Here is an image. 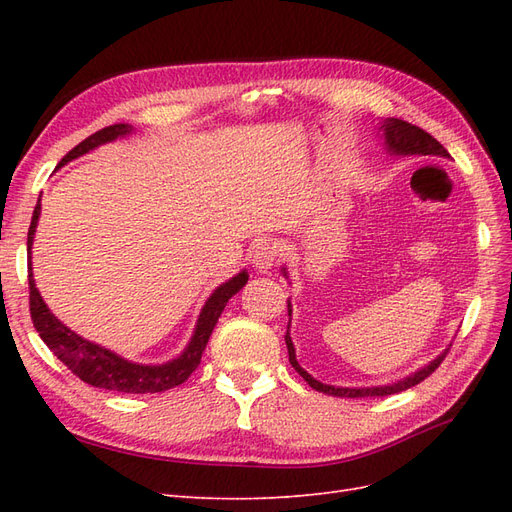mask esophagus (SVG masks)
I'll return each instance as SVG.
<instances>
[{"label":"esophagus","instance_id":"1","mask_svg":"<svg viewBox=\"0 0 512 512\" xmlns=\"http://www.w3.org/2000/svg\"><path fill=\"white\" fill-rule=\"evenodd\" d=\"M277 260V247L273 243H260L256 245V250L252 254V265L258 273H267L269 269H273Z\"/></svg>","mask_w":512,"mask_h":512}]
</instances>
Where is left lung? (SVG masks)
Wrapping results in <instances>:
<instances>
[{
  "label": "left lung",
  "instance_id": "8db88e82",
  "mask_svg": "<svg viewBox=\"0 0 512 512\" xmlns=\"http://www.w3.org/2000/svg\"><path fill=\"white\" fill-rule=\"evenodd\" d=\"M384 138H386V145H389V149L393 153H399V156H440V158H448V151L436 141V138L427 134L425 130L412 126V123H408V121H401V119L384 121ZM286 346H288L290 365L299 371L303 380L309 386H312V389H316L324 395H333V397H384V395L401 393V391L410 389V386L421 384L425 378H429L433 371L440 367V363L444 361V356L451 352V348H446L436 361H431L427 367H423L421 371H416L414 376L401 380L397 384H391V386H374V389H339V386H329V384H322V382L314 380L297 363V356H294V346H292V339H290L288 331H286Z\"/></svg>",
  "mask_w": 512,
  "mask_h": 512
}]
</instances>
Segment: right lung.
<instances>
[{
  "label": "right lung",
  "instance_id": "1",
  "mask_svg": "<svg viewBox=\"0 0 512 512\" xmlns=\"http://www.w3.org/2000/svg\"><path fill=\"white\" fill-rule=\"evenodd\" d=\"M126 132H130V126H126V123H115V126L98 130L96 134L87 136L85 141L76 145L72 151H68L66 156L61 158L59 166L83 156V153L102 143L115 141L117 136H123ZM38 215H40V200L27 232L29 254H32V241H34L36 224H38ZM27 273H29L27 275L29 314H32V322L38 335L42 337V342L49 346V350L72 371L76 378H81L91 386H98V389L117 391V393H162L168 389H175V386L188 380L192 376V371L200 365V359H203V352L207 348L211 331L215 327V322H218L220 314L224 312L228 299L232 294H237L247 282V273L243 271L211 294V299L205 303L203 312H200L192 342L188 348H185V352L179 356V359L170 361L166 365H136V363L123 361L121 356L113 354L111 350L91 344L87 339L72 333L68 327H64V324L49 312V307L44 305L40 297V292L34 284V275H32V260H29L27 265Z\"/></svg>",
  "mask_w": 512,
  "mask_h": 512
}]
</instances>
